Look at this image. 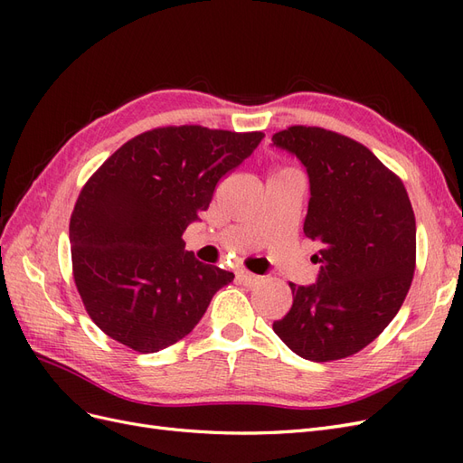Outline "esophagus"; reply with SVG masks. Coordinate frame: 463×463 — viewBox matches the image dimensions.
Here are the masks:
<instances>
[{
	"label": "esophagus",
	"instance_id": "34e87169",
	"mask_svg": "<svg viewBox=\"0 0 463 463\" xmlns=\"http://www.w3.org/2000/svg\"><path fill=\"white\" fill-rule=\"evenodd\" d=\"M237 279H240V284L250 288V286H255V284L260 282V276L250 274V272H247V270H240V272H237Z\"/></svg>",
	"mask_w": 463,
	"mask_h": 463
}]
</instances>
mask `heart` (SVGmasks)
Wrapping results in <instances>:
<instances>
[{"label":"heart","mask_w":463,"mask_h":463,"mask_svg":"<svg viewBox=\"0 0 463 463\" xmlns=\"http://www.w3.org/2000/svg\"><path fill=\"white\" fill-rule=\"evenodd\" d=\"M289 170H291V167H279L278 172H289Z\"/></svg>","instance_id":"heart-1"}]
</instances>
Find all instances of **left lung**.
<instances>
[{"label": "left lung", "mask_w": 463, "mask_h": 463, "mask_svg": "<svg viewBox=\"0 0 463 463\" xmlns=\"http://www.w3.org/2000/svg\"><path fill=\"white\" fill-rule=\"evenodd\" d=\"M307 167L303 232L320 243L313 286L289 284L293 305L274 332L303 359L361 352L396 317L415 272V214L403 181L354 138L293 125L272 135Z\"/></svg>", "instance_id": "8db88e82"}]
</instances>
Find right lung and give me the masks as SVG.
I'll list each match as a JSON object with an SVG mask.
<instances>
[{"mask_svg":"<svg viewBox=\"0 0 463 463\" xmlns=\"http://www.w3.org/2000/svg\"><path fill=\"white\" fill-rule=\"evenodd\" d=\"M264 133L167 125L133 137L80 189L69 222L73 279L109 338L154 354L187 335L233 274L203 264L184 232Z\"/></svg>","mask_w":463,"mask_h":463,"instance_id":"1","label":"right lung"}]
</instances>
